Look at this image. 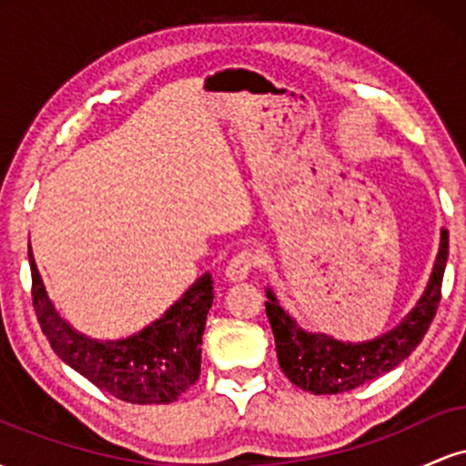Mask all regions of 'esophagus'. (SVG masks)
Instances as JSON below:
<instances>
[{
  "label": "esophagus",
  "mask_w": 466,
  "mask_h": 466,
  "mask_svg": "<svg viewBox=\"0 0 466 466\" xmlns=\"http://www.w3.org/2000/svg\"><path fill=\"white\" fill-rule=\"evenodd\" d=\"M254 267H258V256H256V251L243 249V251H238V254L228 263L226 278L232 282H240L251 274V269H254Z\"/></svg>",
  "instance_id": "obj_1"
}]
</instances>
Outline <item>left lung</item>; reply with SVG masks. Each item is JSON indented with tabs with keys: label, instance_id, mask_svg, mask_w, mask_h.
Wrapping results in <instances>:
<instances>
[{
	"label": "left lung",
	"instance_id": "8db88e82",
	"mask_svg": "<svg viewBox=\"0 0 466 466\" xmlns=\"http://www.w3.org/2000/svg\"><path fill=\"white\" fill-rule=\"evenodd\" d=\"M449 256V232H441V248L425 293L397 329L370 341H339L324 333H307L289 318L271 289H267V318L276 337L280 370L291 383L313 394H339L372 381L397 368L420 344L441 304L442 276Z\"/></svg>",
	"mask_w": 466,
	"mask_h": 466
}]
</instances>
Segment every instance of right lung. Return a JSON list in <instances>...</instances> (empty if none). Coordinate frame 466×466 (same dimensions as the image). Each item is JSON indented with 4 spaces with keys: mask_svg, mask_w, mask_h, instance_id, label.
<instances>
[{
    "mask_svg": "<svg viewBox=\"0 0 466 466\" xmlns=\"http://www.w3.org/2000/svg\"><path fill=\"white\" fill-rule=\"evenodd\" d=\"M32 307L52 350L96 388L127 403H173L199 379L201 335L212 307V276L203 274L157 322L137 335L98 341L74 330L47 298L28 248Z\"/></svg>",
    "mask_w": 466,
    "mask_h": 466,
    "instance_id": "1",
    "label": "right lung"
}]
</instances>
